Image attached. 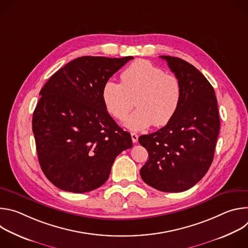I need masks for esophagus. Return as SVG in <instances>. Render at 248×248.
<instances>
[{
    "label": "esophagus",
    "instance_id": "obj_1",
    "mask_svg": "<svg viewBox=\"0 0 248 248\" xmlns=\"http://www.w3.org/2000/svg\"><path fill=\"white\" fill-rule=\"evenodd\" d=\"M130 135H131L132 142H133V143H136L137 141H138V135H137L136 133H134V132H131V133H130Z\"/></svg>",
    "mask_w": 248,
    "mask_h": 248
}]
</instances>
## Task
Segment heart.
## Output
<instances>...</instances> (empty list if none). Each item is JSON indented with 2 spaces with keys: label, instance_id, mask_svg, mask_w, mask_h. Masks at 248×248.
I'll list each match as a JSON object with an SVG mask.
<instances>
[{
  "label": "heart",
  "instance_id": "obj_1",
  "mask_svg": "<svg viewBox=\"0 0 248 248\" xmlns=\"http://www.w3.org/2000/svg\"><path fill=\"white\" fill-rule=\"evenodd\" d=\"M122 83L114 79L105 82L102 100L106 110L115 119L124 121L133 107L137 109L125 120L124 126L130 130H142L152 124H167L175 115L182 100V84L175 76L152 62L139 60L126 67Z\"/></svg>",
  "mask_w": 248,
  "mask_h": 248
}]
</instances>
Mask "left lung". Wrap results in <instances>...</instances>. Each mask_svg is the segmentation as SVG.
Returning <instances> with one entry per match:
<instances>
[{
	"label": "left lung",
	"mask_w": 248,
	"mask_h": 248,
	"mask_svg": "<svg viewBox=\"0 0 248 248\" xmlns=\"http://www.w3.org/2000/svg\"><path fill=\"white\" fill-rule=\"evenodd\" d=\"M161 58L181 81L182 100L164 127L138 138L149 155L140 175L160 191L182 192L196 185L213 162L220 130L217 98L195 66L176 57Z\"/></svg>",
	"instance_id": "left-lung-1"
}]
</instances>
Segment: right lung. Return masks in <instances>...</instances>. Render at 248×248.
Segmentation results:
<instances>
[{"mask_svg": "<svg viewBox=\"0 0 248 248\" xmlns=\"http://www.w3.org/2000/svg\"><path fill=\"white\" fill-rule=\"evenodd\" d=\"M133 57L85 56L60 68L45 83L32 130L40 167L62 190L83 193L107 182L116 157L132 147L102 100L105 82Z\"/></svg>", "mask_w": 248, "mask_h": 248, "instance_id": "right-lung-1", "label": "right lung"}]
</instances>
